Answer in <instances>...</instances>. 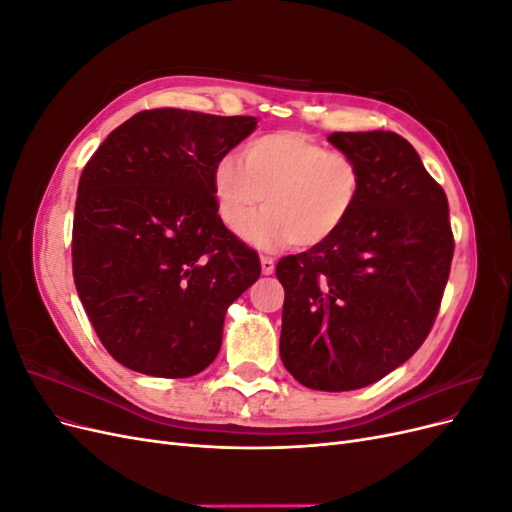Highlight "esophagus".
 <instances>
[{
    "label": "esophagus",
    "mask_w": 512,
    "mask_h": 512,
    "mask_svg": "<svg viewBox=\"0 0 512 512\" xmlns=\"http://www.w3.org/2000/svg\"><path fill=\"white\" fill-rule=\"evenodd\" d=\"M260 269L262 275H271L275 271V260L271 256H260Z\"/></svg>",
    "instance_id": "obj_1"
}]
</instances>
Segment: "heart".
Wrapping results in <instances>:
<instances>
[{"instance_id":"obj_1","label":"heart","mask_w":512,"mask_h":512,"mask_svg":"<svg viewBox=\"0 0 512 512\" xmlns=\"http://www.w3.org/2000/svg\"><path fill=\"white\" fill-rule=\"evenodd\" d=\"M361 190V168L350 156L290 130L252 138L241 158L226 153L211 170L215 207L228 228L250 218L265 198L267 209L239 230L260 250L290 241L309 250L329 241L348 222Z\"/></svg>"}]
</instances>
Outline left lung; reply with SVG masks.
Wrapping results in <instances>:
<instances>
[{"instance_id":"1","label":"left lung","mask_w":512,"mask_h":512,"mask_svg":"<svg viewBox=\"0 0 512 512\" xmlns=\"http://www.w3.org/2000/svg\"><path fill=\"white\" fill-rule=\"evenodd\" d=\"M363 190L337 235L277 262L280 356L307 389L354 391L421 348L453 260L448 200L404 136L335 132Z\"/></svg>"}]
</instances>
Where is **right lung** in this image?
<instances>
[{
    "label": "right lung",
    "mask_w": 512,
    "mask_h": 512,
    "mask_svg": "<svg viewBox=\"0 0 512 512\" xmlns=\"http://www.w3.org/2000/svg\"><path fill=\"white\" fill-rule=\"evenodd\" d=\"M256 117L181 108L121 123L87 162L74 207L72 271L104 348L132 371L190 378L213 363L230 303L260 260L222 224L211 170Z\"/></svg>",
    "instance_id": "add662e5"
}]
</instances>
